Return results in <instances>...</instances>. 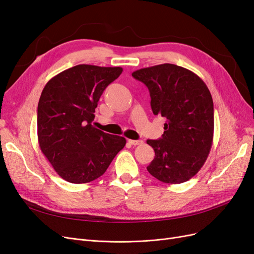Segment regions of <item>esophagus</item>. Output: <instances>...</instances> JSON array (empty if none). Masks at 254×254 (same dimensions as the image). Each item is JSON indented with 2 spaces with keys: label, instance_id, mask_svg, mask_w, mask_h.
<instances>
[{
  "label": "esophagus",
  "instance_id": "1",
  "mask_svg": "<svg viewBox=\"0 0 254 254\" xmlns=\"http://www.w3.org/2000/svg\"><path fill=\"white\" fill-rule=\"evenodd\" d=\"M128 143L135 146V145H141V144H143V141H142V140H128Z\"/></svg>",
  "mask_w": 254,
  "mask_h": 254
}]
</instances>
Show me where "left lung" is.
<instances>
[{"mask_svg": "<svg viewBox=\"0 0 254 254\" xmlns=\"http://www.w3.org/2000/svg\"><path fill=\"white\" fill-rule=\"evenodd\" d=\"M149 90L155 115L166 119L159 140H147L155 159L147 166L164 183L190 180L209 156L214 132L213 99L203 80L182 66L163 64L132 73Z\"/></svg>", "mask_w": 254, "mask_h": 254, "instance_id": "obj_1", "label": "left lung"}]
</instances>
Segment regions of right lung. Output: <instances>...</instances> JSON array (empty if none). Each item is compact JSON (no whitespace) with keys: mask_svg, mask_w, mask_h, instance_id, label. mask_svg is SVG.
I'll return each mask as SVG.
<instances>
[{"mask_svg":"<svg viewBox=\"0 0 254 254\" xmlns=\"http://www.w3.org/2000/svg\"><path fill=\"white\" fill-rule=\"evenodd\" d=\"M122 72L120 66L78 64L45 84L38 104V141L65 181L79 184L99 178L124 148L125 137L93 126L99 97Z\"/></svg>","mask_w":254,"mask_h":254,"instance_id":"add662e5","label":"right lung"}]
</instances>
